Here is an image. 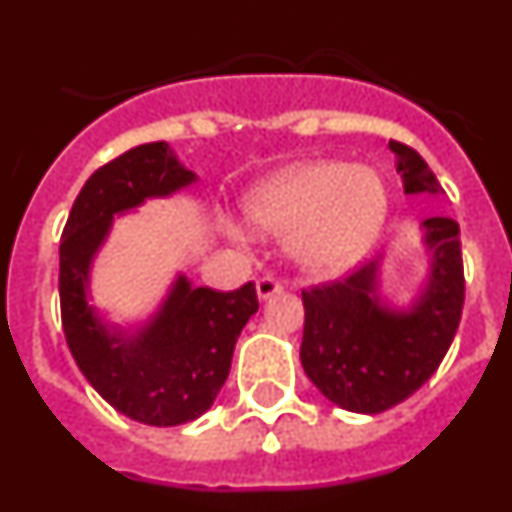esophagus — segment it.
Listing matches in <instances>:
<instances>
[{
	"mask_svg": "<svg viewBox=\"0 0 512 512\" xmlns=\"http://www.w3.org/2000/svg\"><path fill=\"white\" fill-rule=\"evenodd\" d=\"M282 289L284 284L274 277H261L259 282H256V295H259L261 300H269V297H274L277 292H282Z\"/></svg>",
	"mask_w": 512,
	"mask_h": 512,
	"instance_id": "34e87169",
	"label": "esophagus"
}]
</instances>
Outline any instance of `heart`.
Returning <instances> with one entry per match:
<instances>
[{
	"instance_id": "1",
	"label": "heart",
	"mask_w": 512,
	"mask_h": 512,
	"mask_svg": "<svg viewBox=\"0 0 512 512\" xmlns=\"http://www.w3.org/2000/svg\"><path fill=\"white\" fill-rule=\"evenodd\" d=\"M387 212V192L374 171L338 161H312L279 171L248 194L256 228L289 233L295 259L312 271H336L374 241Z\"/></svg>"
}]
</instances>
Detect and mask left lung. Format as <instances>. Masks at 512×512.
I'll return each instance as SVG.
<instances>
[{
	"mask_svg": "<svg viewBox=\"0 0 512 512\" xmlns=\"http://www.w3.org/2000/svg\"><path fill=\"white\" fill-rule=\"evenodd\" d=\"M405 192H441L436 174L415 148L390 140ZM433 248L431 284L410 312L379 307L377 264L302 289L305 333L300 359L312 384L351 413L377 415L420 390L449 351L464 310V261L459 225L428 217Z\"/></svg>",
	"mask_w": 512,
	"mask_h": 512,
	"instance_id": "1",
	"label": "left lung"
}]
</instances>
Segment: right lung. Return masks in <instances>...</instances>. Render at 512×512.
<instances>
[{"label":"right lung","mask_w":512,"mask_h":512,"mask_svg":"<svg viewBox=\"0 0 512 512\" xmlns=\"http://www.w3.org/2000/svg\"><path fill=\"white\" fill-rule=\"evenodd\" d=\"M194 182L169 143H146L99 166L81 187L61 233L58 295L66 343L81 374L122 415L146 425L200 418L230 372L243 325L259 310L253 282L233 292L179 277L164 310L140 336L107 333L87 305V274L112 215Z\"/></svg>","instance_id":"obj_1"}]
</instances>
